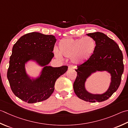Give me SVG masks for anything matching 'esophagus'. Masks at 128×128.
I'll return each mask as SVG.
<instances>
[{
	"instance_id": "1",
	"label": "esophagus",
	"mask_w": 128,
	"mask_h": 128,
	"mask_svg": "<svg viewBox=\"0 0 128 128\" xmlns=\"http://www.w3.org/2000/svg\"><path fill=\"white\" fill-rule=\"evenodd\" d=\"M74 68H75V67L73 66H72V65H70V66H68V69L69 70L74 69Z\"/></svg>"
}]
</instances>
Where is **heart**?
Returning a JSON list of instances; mask_svg holds the SVG:
<instances>
[{
  "label": "heart",
  "mask_w": 128,
  "mask_h": 128,
  "mask_svg": "<svg viewBox=\"0 0 128 128\" xmlns=\"http://www.w3.org/2000/svg\"><path fill=\"white\" fill-rule=\"evenodd\" d=\"M96 44L92 37L80 38H66L61 40L58 44V50L56 56L62 58V56L71 58L72 61L76 64H79L86 61L94 53Z\"/></svg>",
  "instance_id": "b5f03b06"
}]
</instances>
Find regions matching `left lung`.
Masks as SVG:
<instances>
[{"label":"left lung","instance_id":"left-lung-1","mask_svg":"<svg viewBox=\"0 0 128 128\" xmlns=\"http://www.w3.org/2000/svg\"><path fill=\"white\" fill-rule=\"evenodd\" d=\"M87 36L96 42V46L92 56L78 66L77 76L73 84L75 93L84 101L90 102L106 100L116 92L120 84L124 72L123 56L118 45L113 40L100 32L89 33ZM107 71L111 74V83L108 90L102 94H92L84 88V82L92 72Z\"/></svg>","mask_w":128,"mask_h":128}]
</instances>
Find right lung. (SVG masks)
Masks as SVG:
<instances>
[{"mask_svg": "<svg viewBox=\"0 0 128 128\" xmlns=\"http://www.w3.org/2000/svg\"><path fill=\"white\" fill-rule=\"evenodd\" d=\"M56 41L52 35L32 32L21 36L14 45L7 78L12 92L22 101L36 103L49 98L56 79L67 71L66 66H47L54 56L52 52ZM30 60L44 66L36 80H30L26 73L24 64Z\"/></svg>", "mask_w": 128, "mask_h": 128, "instance_id": "right-lung-1", "label": "right lung"}]
</instances>
